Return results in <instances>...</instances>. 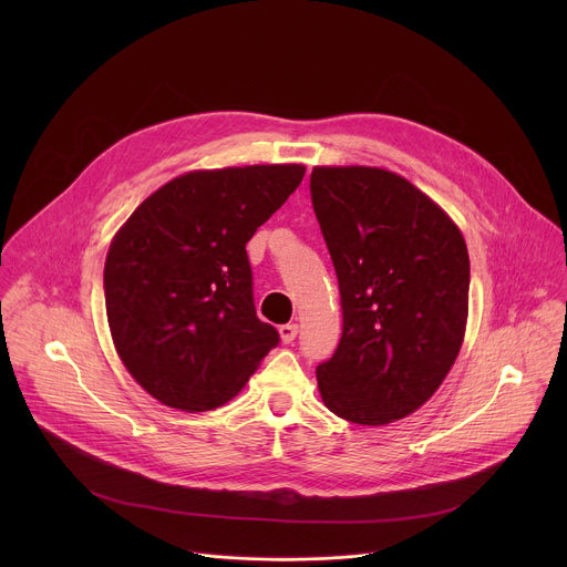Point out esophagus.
Returning <instances> with one entry per match:
<instances>
[{
  "mask_svg": "<svg viewBox=\"0 0 567 567\" xmlns=\"http://www.w3.org/2000/svg\"><path fill=\"white\" fill-rule=\"evenodd\" d=\"M296 334H298V326H296V322H287V326H280V339H282V343H293Z\"/></svg>",
  "mask_w": 567,
  "mask_h": 567,
  "instance_id": "esophagus-1",
  "label": "esophagus"
}]
</instances>
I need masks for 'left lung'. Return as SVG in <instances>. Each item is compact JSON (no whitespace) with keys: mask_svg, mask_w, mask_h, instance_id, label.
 <instances>
[{"mask_svg":"<svg viewBox=\"0 0 567 567\" xmlns=\"http://www.w3.org/2000/svg\"><path fill=\"white\" fill-rule=\"evenodd\" d=\"M309 190L343 309L318 390L334 415L383 426L426 403L457 359L471 280L464 237L431 197L381 168H313Z\"/></svg>","mask_w":567,"mask_h":567,"instance_id":"8db88e82","label":"left lung"}]
</instances>
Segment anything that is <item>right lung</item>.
Listing matches in <instances>:
<instances>
[{"label": "right lung", "instance_id": "1", "mask_svg": "<svg viewBox=\"0 0 567 567\" xmlns=\"http://www.w3.org/2000/svg\"><path fill=\"white\" fill-rule=\"evenodd\" d=\"M305 166L197 171L152 193L105 260L116 352L154 399L213 411L280 343L254 302L247 241L300 186Z\"/></svg>", "mask_w": 567, "mask_h": 567}]
</instances>
